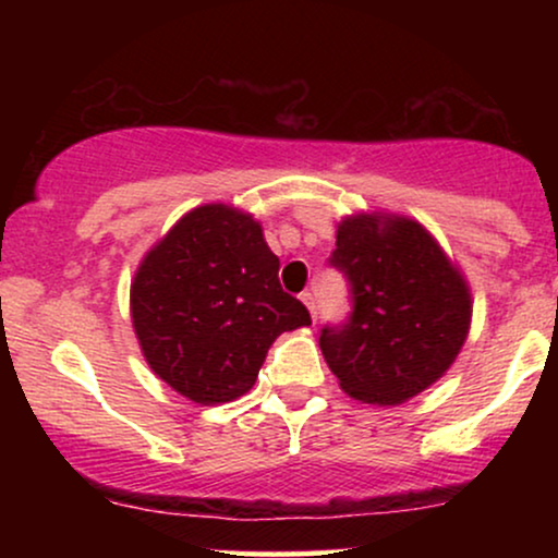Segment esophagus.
I'll use <instances>...</instances> for the list:
<instances>
[{
  "label": "esophagus",
  "instance_id": "esophagus-1",
  "mask_svg": "<svg viewBox=\"0 0 558 558\" xmlns=\"http://www.w3.org/2000/svg\"><path fill=\"white\" fill-rule=\"evenodd\" d=\"M301 301H304V304H306V310H310V315L317 319V299H315V293L304 291V293H301Z\"/></svg>",
  "mask_w": 558,
  "mask_h": 558
}]
</instances>
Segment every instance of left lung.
Instances as JSON below:
<instances>
[{"instance_id": "1", "label": "left lung", "mask_w": 558, "mask_h": 558, "mask_svg": "<svg viewBox=\"0 0 558 558\" xmlns=\"http://www.w3.org/2000/svg\"><path fill=\"white\" fill-rule=\"evenodd\" d=\"M328 262L349 283L351 312L325 325L319 349L345 393L401 403L433 386L472 317L462 275L433 235L407 217H345Z\"/></svg>"}]
</instances>
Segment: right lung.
Segmentation results:
<instances>
[{"label":"right lung","instance_id":"right-lung-1","mask_svg":"<svg viewBox=\"0 0 558 558\" xmlns=\"http://www.w3.org/2000/svg\"><path fill=\"white\" fill-rule=\"evenodd\" d=\"M278 270L252 215L207 204L181 217L131 286L133 328L149 367L204 407L246 393L275 338L312 325L310 310L280 288Z\"/></svg>","mask_w":558,"mask_h":558}]
</instances>
